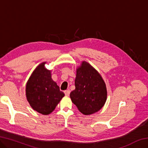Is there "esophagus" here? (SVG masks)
<instances>
[{"label":"esophagus","instance_id":"1","mask_svg":"<svg viewBox=\"0 0 148 148\" xmlns=\"http://www.w3.org/2000/svg\"><path fill=\"white\" fill-rule=\"evenodd\" d=\"M64 94H65V95H66V96L69 97L70 95V93H71V91H70V90H66V91H64Z\"/></svg>","mask_w":148,"mask_h":148}]
</instances>
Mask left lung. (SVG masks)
Returning a JSON list of instances; mask_svg holds the SVG:
<instances>
[{
    "label": "left lung",
    "instance_id": "left-lung-1",
    "mask_svg": "<svg viewBox=\"0 0 148 148\" xmlns=\"http://www.w3.org/2000/svg\"><path fill=\"white\" fill-rule=\"evenodd\" d=\"M75 89L70 97L72 102L84 115H91L101 110L106 102L107 90L101 75L86 61L76 69Z\"/></svg>",
    "mask_w": 148,
    "mask_h": 148
}]
</instances>
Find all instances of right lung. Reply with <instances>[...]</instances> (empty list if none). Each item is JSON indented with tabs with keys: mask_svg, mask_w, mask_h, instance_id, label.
Segmentation results:
<instances>
[{
	"mask_svg": "<svg viewBox=\"0 0 148 148\" xmlns=\"http://www.w3.org/2000/svg\"><path fill=\"white\" fill-rule=\"evenodd\" d=\"M46 62L35 69L26 85V97L32 108L40 114L48 115L64 96L51 78V71L45 68Z\"/></svg>",
	"mask_w": 148,
	"mask_h": 148,
	"instance_id": "1",
	"label": "right lung"
}]
</instances>
